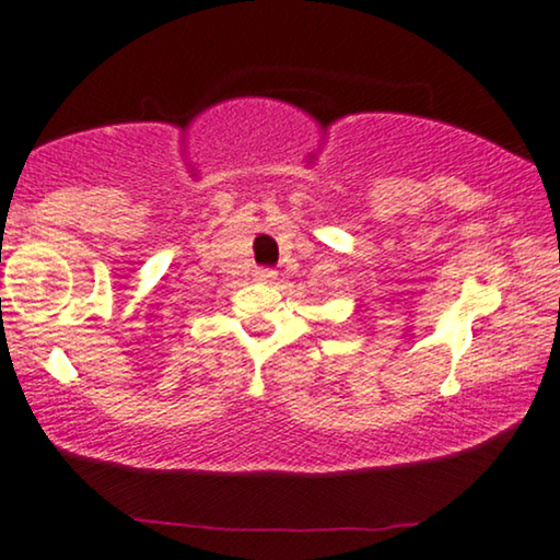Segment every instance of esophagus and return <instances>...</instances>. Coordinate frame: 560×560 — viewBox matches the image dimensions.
Listing matches in <instances>:
<instances>
[{
    "instance_id": "1",
    "label": "esophagus",
    "mask_w": 560,
    "mask_h": 560,
    "mask_svg": "<svg viewBox=\"0 0 560 560\" xmlns=\"http://www.w3.org/2000/svg\"><path fill=\"white\" fill-rule=\"evenodd\" d=\"M253 279L260 281V284H273V281H276V271H273V268H256V273H253Z\"/></svg>"
}]
</instances>
